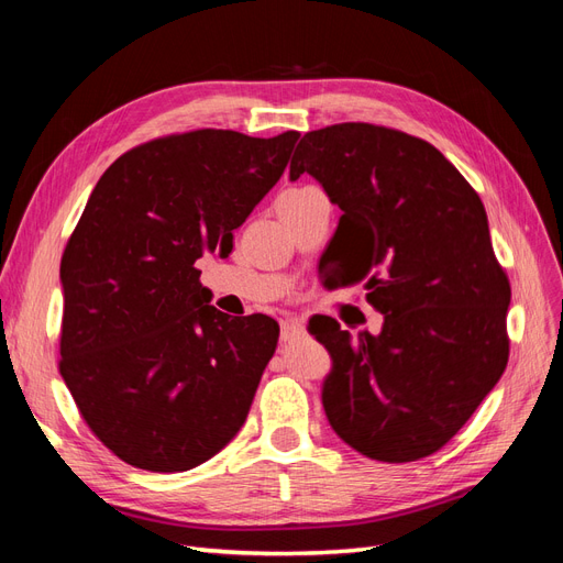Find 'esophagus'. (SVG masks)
Returning a JSON list of instances; mask_svg holds the SVG:
<instances>
[{
  "label": "esophagus",
  "mask_w": 563,
  "mask_h": 563,
  "mask_svg": "<svg viewBox=\"0 0 563 563\" xmlns=\"http://www.w3.org/2000/svg\"><path fill=\"white\" fill-rule=\"evenodd\" d=\"M279 327H282V340H288L302 331V321L298 317H284L279 321Z\"/></svg>",
  "instance_id": "obj_1"
}]
</instances>
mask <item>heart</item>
<instances>
[{
    "instance_id": "heart-1",
    "label": "heart",
    "mask_w": 563,
    "mask_h": 563,
    "mask_svg": "<svg viewBox=\"0 0 563 563\" xmlns=\"http://www.w3.org/2000/svg\"><path fill=\"white\" fill-rule=\"evenodd\" d=\"M302 190H305V187H302ZM296 192H300V190H291V192H286V195H296Z\"/></svg>"
}]
</instances>
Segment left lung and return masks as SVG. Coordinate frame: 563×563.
I'll return each mask as SVG.
<instances>
[{
    "label": "left lung",
    "mask_w": 563,
    "mask_h": 563,
    "mask_svg": "<svg viewBox=\"0 0 563 563\" xmlns=\"http://www.w3.org/2000/svg\"><path fill=\"white\" fill-rule=\"evenodd\" d=\"M310 174L338 203L340 284L364 282L380 333H310L331 354L321 404L347 446L383 463L432 455L507 366L509 282L486 209L441 152L362 122L305 133L288 178Z\"/></svg>",
    "instance_id": "obj_1"
}]
</instances>
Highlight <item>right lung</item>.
Wrapping results in <instances>:
<instances>
[{"label":"right lung","mask_w":563,"mask_h":563,"mask_svg":"<svg viewBox=\"0 0 563 563\" xmlns=\"http://www.w3.org/2000/svg\"><path fill=\"white\" fill-rule=\"evenodd\" d=\"M300 139L201 129L129 150L100 176L60 263V376L124 463L185 472L242 430L279 327L230 319L195 263L232 251Z\"/></svg>","instance_id":"add662e5"}]
</instances>
